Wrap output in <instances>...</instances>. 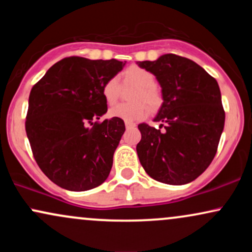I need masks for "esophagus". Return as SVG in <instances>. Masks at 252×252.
I'll return each mask as SVG.
<instances>
[{
  "label": "esophagus",
  "instance_id": "1",
  "mask_svg": "<svg viewBox=\"0 0 252 252\" xmlns=\"http://www.w3.org/2000/svg\"><path fill=\"white\" fill-rule=\"evenodd\" d=\"M134 126H136L134 123H130V122H126V129H130V128H134Z\"/></svg>",
  "mask_w": 252,
  "mask_h": 252
}]
</instances>
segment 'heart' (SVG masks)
<instances>
[{
	"instance_id": "b5f03b06",
	"label": "heart",
	"mask_w": 252,
	"mask_h": 252,
	"mask_svg": "<svg viewBox=\"0 0 252 252\" xmlns=\"http://www.w3.org/2000/svg\"><path fill=\"white\" fill-rule=\"evenodd\" d=\"M124 80L126 83L135 84L140 86L134 94V100H144L152 108L160 105L161 96L156 90V79L152 72L141 67H130L124 72ZM120 83L117 78H110L103 86V96L108 104H114L118 97ZM149 114V109L146 103L136 102L131 104H117L110 109L109 115L111 117H117L124 122H138L143 120Z\"/></svg>"
}]
</instances>
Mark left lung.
I'll return each mask as SVG.
<instances>
[{"label": "left lung", "mask_w": 252, "mask_h": 252, "mask_svg": "<svg viewBox=\"0 0 252 252\" xmlns=\"http://www.w3.org/2000/svg\"><path fill=\"white\" fill-rule=\"evenodd\" d=\"M161 86L162 104L154 122L138 124L136 146L147 174L168 185H185L205 172L215 158L225 123L218 83L193 60L163 54L136 62Z\"/></svg>", "instance_id": "obj_1"}]
</instances>
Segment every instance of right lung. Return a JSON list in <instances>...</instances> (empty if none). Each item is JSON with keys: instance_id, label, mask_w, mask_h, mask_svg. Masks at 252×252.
Instances as JSON below:
<instances>
[{"instance_id": "obj_1", "label": "right lung", "mask_w": 252, "mask_h": 252, "mask_svg": "<svg viewBox=\"0 0 252 252\" xmlns=\"http://www.w3.org/2000/svg\"><path fill=\"white\" fill-rule=\"evenodd\" d=\"M126 62L70 57L32 89L26 132L34 158L62 189L82 192L102 185L126 131L123 120H99L108 111L103 86Z\"/></svg>"}]
</instances>
